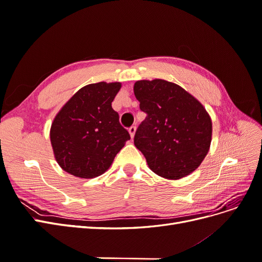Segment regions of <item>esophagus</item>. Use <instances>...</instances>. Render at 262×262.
Masks as SVG:
<instances>
[{"label":"esophagus","instance_id":"esophagus-1","mask_svg":"<svg viewBox=\"0 0 262 262\" xmlns=\"http://www.w3.org/2000/svg\"><path fill=\"white\" fill-rule=\"evenodd\" d=\"M136 131H137V128H136V126H134V125L130 126V128H129V133H130L131 138H133V137H134V134H136Z\"/></svg>","mask_w":262,"mask_h":262}]
</instances>
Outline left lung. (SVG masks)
<instances>
[{
  "label": "left lung",
  "mask_w": 262,
  "mask_h": 262,
  "mask_svg": "<svg viewBox=\"0 0 262 262\" xmlns=\"http://www.w3.org/2000/svg\"><path fill=\"white\" fill-rule=\"evenodd\" d=\"M134 95L146 118L138 126L134 145L156 175L180 179L207 156L212 122L204 107L182 87L164 80L138 81Z\"/></svg>",
  "instance_id": "1"
}]
</instances>
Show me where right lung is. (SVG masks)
I'll use <instances>...</instances> for the list:
<instances>
[{
  "label": "right lung",
  "mask_w": 262,
  "mask_h": 262,
  "mask_svg": "<svg viewBox=\"0 0 262 262\" xmlns=\"http://www.w3.org/2000/svg\"><path fill=\"white\" fill-rule=\"evenodd\" d=\"M120 83L90 84L73 95L54 118L50 140L55 160L69 173L94 178L114 162L130 134L112 102Z\"/></svg>",
  "instance_id": "1"
}]
</instances>
